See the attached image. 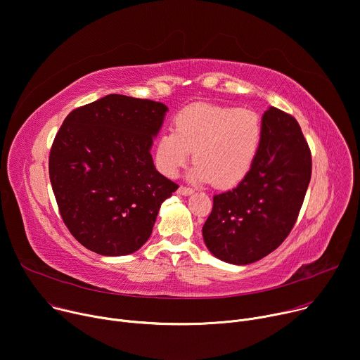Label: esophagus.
Listing matches in <instances>:
<instances>
[{
    "label": "esophagus",
    "instance_id": "34e87169",
    "mask_svg": "<svg viewBox=\"0 0 360 360\" xmlns=\"http://www.w3.org/2000/svg\"><path fill=\"white\" fill-rule=\"evenodd\" d=\"M193 188H190V187H184V186H180L179 187V190H177V193L179 194H181V195H190V194H193Z\"/></svg>",
    "mask_w": 360,
    "mask_h": 360
}]
</instances>
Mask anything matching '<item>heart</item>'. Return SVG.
<instances>
[{
    "instance_id": "1",
    "label": "heart",
    "mask_w": 360,
    "mask_h": 360,
    "mask_svg": "<svg viewBox=\"0 0 360 360\" xmlns=\"http://www.w3.org/2000/svg\"><path fill=\"white\" fill-rule=\"evenodd\" d=\"M262 143L263 122L255 110L197 103L176 114L173 131L158 136L154 163L160 173L176 177L193 151V181L231 187L250 173Z\"/></svg>"
}]
</instances>
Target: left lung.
<instances>
[{"label": "left lung", "mask_w": 360, "mask_h": 360, "mask_svg": "<svg viewBox=\"0 0 360 360\" xmlns=\"http://www.w3.org/2000/svg\"><path fill=\"white\" fill-rule=\"evenodd\" d=\"M263 143L250 173L213 197L203 226L209 252L230 264L255 263L283 243L293 229L311 176V157L296 118L269 107Z\"/></svg>", "instance_id": "left-lung-1"}]
</instances>
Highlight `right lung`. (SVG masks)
Here are the masks:
<instances>
[{
  "instance_id": "1",
  "label": "right lung",
  "mask_w": 360,
  "mask_h": 360,
  "mask_svg": "<svg viewBox=\"0 0 360 360\" xmlns=\"http://www.w3.org/2000/svg\"><path fill=\"white\" fill-rule=\"evenodd\" d=\"M167 111L163 103L108 94L65 117L50 151V180L65 226L89 250L137 252L179 188L150 153Z\"/></svg>"
}]
</instances>
